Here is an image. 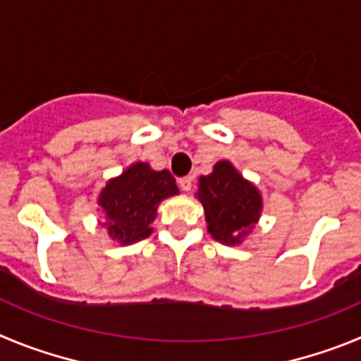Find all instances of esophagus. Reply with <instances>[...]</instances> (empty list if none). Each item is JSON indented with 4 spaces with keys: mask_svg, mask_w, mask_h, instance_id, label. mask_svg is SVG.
I'll return each instance as SVG.
<instances>
[{
    "mask_svg": "<svg viewBox=\"0 0 361 361\" xmlns=\"http://www.w3.org/2000/svg\"><path fill=\"white\" fill-rule=\"evenodd\" d=\"M192 176H185V178H181L180 180V187H181V190H185V192H190V190H192Z\"/></svg>",
    "mask_w": 361,
    "mask_h": 361,
    "instance_id": "esophagus-1",
    "label": "esophagus"
}]
</instances>
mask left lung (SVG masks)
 <instances>
[{
    "label": "left lung",
    "instance_id": "left-lung-1",
    "mask_svg": "<svg viewBox=\"0 0 361 361\" xmlns=\"http://www.w3.org/2000/svg\"><path fill=\"white\" fill-rule=\"evenodd\" d=\"M196 200L203 204L207 230L221 245L239 246L261 219V190L228 160H219L212 173L200 176Z\"/></svg>",
    "mask_w": 361,
    "mask_h": 361
}]
</instances>
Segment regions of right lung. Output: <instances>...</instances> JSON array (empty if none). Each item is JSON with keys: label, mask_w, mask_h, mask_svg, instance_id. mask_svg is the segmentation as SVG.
Listing matches in <instances>:
<instances>
[{"label": "right lung", "mask_w": 361, "mask_h": 361, "mask_svg": "<svg viewBox=\"0 0 361 361\" xmlns=\"http://www.w3.org/2000/svg\"><path fill=\"white\" fill-rule=\"evenodd\" d=\"M180 194L176 180L167 169L154 171L147 161H135L122 174L106 181L97 204L100 225L118 245L138 243L152 233L158 204Z\"/></svg>", "instance_id": "add662e5"}]
</instances>
